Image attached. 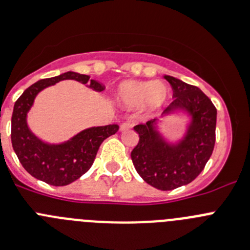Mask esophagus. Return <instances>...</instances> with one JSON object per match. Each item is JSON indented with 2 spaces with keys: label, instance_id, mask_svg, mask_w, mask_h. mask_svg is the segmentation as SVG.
Segmentation results:
<instances>
[{
  "label": "esophagus",
  "instance_id": "obj_1",
  "mask_svg": "<svg viewBox=\"0 0 250 250\" xmlns=\"http://www.w3.org/2000/svg\"><path fill=\"white\" fill-rule=\"evenodd\" d=\"M132 128V123L130 122H123L122 125H121V130H128Z\"/></svg>",
  "mask_w": 250,
  "mask_h": 250
}]
</instances>
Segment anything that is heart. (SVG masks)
<instances>
[{
    "label": "heart",
    "instance_id": "1",
    "mask_svg": "<svg viewBox=\"0 0 250 250\" xmlns=\"http://www.w3.org/2000/svg\"><path fill=\"white\" fill-rule=\"evenodd\" d=\"M167 97V86L159 81H127L117 89V100L123 107L134 109L142 105L149 113L158 111Z\"/></svg>",
    "mask_w": 250,
    "mask_h": 250
}]
</instances>
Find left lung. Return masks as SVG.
Instances as JSON below:
<instances>
[{"mask_svg": "<svg viewBox=\"0 0 250 250\" xmlns=\"http://www.w3.org/2000/svg\"><path fill=\"white\" fill-rule=\"evenodd\" d=\"M173 89V102L163 116L183 111L190 123L183 138L169 143L157 129V120L137 125L138 145L130 157L143 181L161 190H172L197 178L212 156L215 143L217 109L198 87L164 76Z\"/></svg>", "mask_w": 250, "mask_h": 250, "instance_id": "obj_1", "label": "left lung"}]
</instances>
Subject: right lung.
Segmentation results:
<instances>
[{
	"label": "right lung",
	"instance_id": "obj_1",
	"mask_svg": "<svg viewBox=\"0 0 250 250\" xmlns=\"http://www.w3.org/2000/svg\"><path fill=\"white\" fill-rule=\"evenodd\" d=\"M63 80L78 81L97 92L104 89L89 76L76 72L44 78L33 83L16 101L11 120L12 147L22 167L35 178L56 187L67 186L84 174L92 167L101 143L120 129L117 125L87 128L61 145H49L37 138L27 125V113L42 89Z\"/></svg>",
	"mask_w": 250,
	"mask_h": 250
}]
</instances>
